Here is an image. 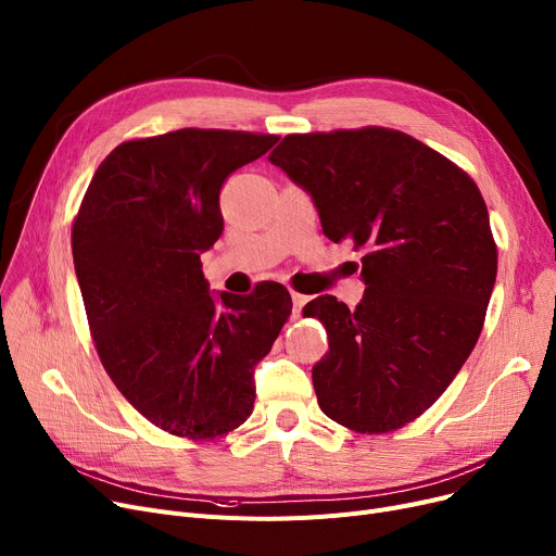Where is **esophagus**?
Returning a JSON list of instances; mask_svg holds the SVG:
<instances>
[{
    "instance_id": "esophagus-1",
    "label": "esophagus",
    "mask_w": 556,
    "mask_h": 556,
    "mask_svg": "<svg viewBox=\"0 0 556 556\" xmlns=\"http://www.w3.org/2000/svg\"><path fill=\"white\" fill-rule=\"evenodd\" d=\"M308 302V298L306 295H302V293H295L293 290V317H298L300 315V311L304 308V304Z\"/></svg>"
}]
</instances>
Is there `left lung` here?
<instances>
[{"label":"left lung","instance_id":"1","mask_svg":"<svg viewBox=\"0 0 556 556\" xmlns=\"http://www.w3.org/2000/svg\"><path fill=\"white\" fill-rule=\"evenodd\" d=\"M304 187L333 243L363 250V302L333 295L304 317L327 329L313 367L323 413L383 434L444 394L480 338L498 273L489 212L471 175L401 130L286 135L268 157Z\"/></svg>","mask_w":556,"mask_h":556}]
</instances>
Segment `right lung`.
<instances>
[{"label":"right lung","mask_w":556,"mask_h":556,"mask_svg":"<svg viewBox=\"0 0 556 556\" xmlns=\"http://www.w3.org/2000/svg\"><path fill=\"white\" fill-rule=\"evenodd\" d=\"M277 139L216 128L128 139L99 164L72 225L108 376L141 417L191 442L225 437L252 415L254 365L293 311L277 281L212 298L200 261L223 231L225 180Z\"/></svg>","instance_id":"1"}]
</instances>
